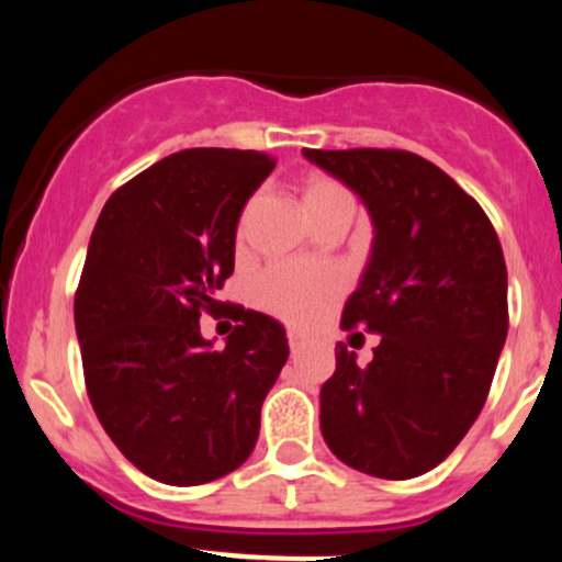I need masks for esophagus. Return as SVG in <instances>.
I'll return each mask as SVG.
<instances>
[{"label": "esophagus", "mask_w": 562, "mask_h": 562, "mask_svg": "<svg viewBox=\"0 0 562 562\" xmlns=\"http://www.w3.org/2000/svg\"><path fill=\"white\" fill-rule=\"evenodd\" d=\"M288 346H290V353H293V357H301L303 348H306V340H303L301 335L290 333V335H288Z\"/></svg>", "instance_id": "obj_1"}]
</instances>
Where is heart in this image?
Listing matches in <instances>:
<instances>
[{"label": "heart", "instance_id": "b5f03b06", "mask_svg": "<svg viewBox=\"0 0 562 562\" xmlns=\"http://www.w3.org/2000/svg\"><path fill=\"white\" fill-rule=\"evenodd\" d=\"M340 198L351 195H348L344 184L335 182L330 177L312 173V177H306L301 182V203L306 209V214H314V211L325 209V205H330L333 200ZM340 288L344 285H340V280L335 274H317L299 267H288V263H277V267L267 269L261 274L259 301L274 317L303 327L317 322L338 301Z\"/></svg>", "mask_w": 562, "mask_h": 562}]
</instances>
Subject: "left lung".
<instances>
[{"label": "left lung", "instance_id": "1", "mask_svg": "<svg viewBox=\"0 0 562 562\" xmlns=\"http://www.w3.org/2000/svg\"><path fill=\"white\" fill-rule=\"evenodd\" d=\"M375 224L340 327L378 333L372 362L335 346L322 436L348 468L406 481L443 462L481 415L507 338V267L479 200L409 150H303Z\"/></svg>", "mask_w": 562, "mask_h": 562}]
</instances>
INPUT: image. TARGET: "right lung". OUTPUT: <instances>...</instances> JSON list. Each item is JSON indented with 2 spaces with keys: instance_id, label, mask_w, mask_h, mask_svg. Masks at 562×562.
Returning a JSON list of instances; mask_svg holds the SVG:
<instances>
[{
  "instance_id": "1",
  "label": "right lung",
  "mask_w": 562,
  "mask_h": 562,
  "mask_svg": "<svg viewBox=\"0 0 562 562\" xmlns=\"http://www.w3.org/2000/svg\"><path fill=\"white\" fill-rule=\"evenodd\" d=\"M277 160L192 147L121 184L97 218L74 299L83 383L121 454L160 483L200 486L243 465L288 362L267 314L218 301L243 205ZM238 322L214 352L199 314Z\"/></svg>"
}]
</instances>
